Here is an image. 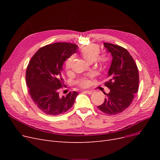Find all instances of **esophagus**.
I'll use <instances>...</instances> for the list:
<instances>
[{
	"instance_id": "1",
	"label": "esophagus",
	"mask_w": 160,
	"mask_h": 160,
	"mask_svg": "<svg viewBox=\"0 0 160 160\" xmlns=\"http://www.w3.org/2000/svg\"><path fill=\"white\" fill-rule=\"evenodd\" d=\"M84 92H86V93H87L89 94V95H91L92 93H93V91H89V90H85Z\"/></svg>"
}]
</instances>
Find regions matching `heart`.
Segmentation results:
<instances>
[{"label": "heart", "instance_id": "1", "mask_svg": "<svg viewBox=\"0 0 160 160\" xmlns=\"http://www.w3.org/2000/svg\"><path fill=\"white\" fill-rule=\"evenodd\" d=\"M80 52L83 58L89 62H92L96 59L97 62H98L100 65H104L107 61V57L104 54L97 56L100 52V47L97 44H89L86 46H83L80 48ZM72 60L73 56H71L67 59L65 63V68L67 72L70 71L71 69ZM92 76H93L92 74H88L82 76V77L77 79V80L75 81V83L80 87L86 88L89 84V78H91Z\"/></svg>", "mask_w": 160, "mask_h": 160}]
</instances>
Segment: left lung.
I'll return each mask as SVG.
<instances>
[{
  "instance_id": "8db88e82",
  "label": "left lung",
  "mask_w": 160,
  "mask_h": 160,
  "mask_svg": "<svg viewBox=\"0 0 160 160\" xmlns=\"http://www.w3.org/2000/svg\"><path fill=\"white\" fill-rule=\"evenodd\" d=\"M113 57L108 72L109 80L104 83L110 89L104 103L97 108L108 114L122 112L130 106L139 89V72L137 65L128 50L119 46L104 43Z\"/></svg>"
}]
</instances>
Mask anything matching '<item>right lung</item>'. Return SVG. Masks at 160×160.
<instances>
[{
  "label": "right lung",
  "mask_w": 160,
  "mask_h": 160,
  "mask_svg": "<svg viewBox=\"0 0 160 160\" xmlns=\"http://www.w3.org/2000/svg\"><path fill=\"white\" fill-rule=\"evenodd\" d=\"M77 45L71 43H55L40 48L27 66L26 82L33 103L48 115H58L68 111L74 103L77 92L59 96L63 84L62 66L77 52Z\"/></svg>",
  "instance_id": "right-lung-1"
}]
</instances>
